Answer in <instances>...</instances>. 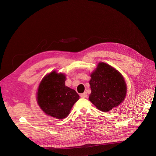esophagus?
Instances as JSON below:
<instances>
[{
	"mask_svg": "<svg viewBox=\"0 0 156 156\" xmlns=\"http://www.w3.org/2000/svg\"><path fill=\"white\" fill-rule=\"evenodd\" d=\"M80 97L81 98H87V92H84L83 94H80Z\"/></svg>",
	"mask_w": 156,
	"mask_h": 156,
	"instance_id": "obj_1",
	"label": "esophagus"
}]
</instances>
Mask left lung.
<instances>
[{"mask_svg": "<svg viewBox=\"0 0 156 156\" xmlns=\"http://www.w3.org/2000/svg\"><path fill=\"white\" fill-rule=\"evenodd\" d=\"M89 100L103 112L117 107L125 99L126 85L121 73L105 62H99L90 75Z\"/></svg>", "mask_w": 156, "mask_h": 156, "instance_id": "left-lung-1", "label": "left lung"}]
</instances>
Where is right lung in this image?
Instances as JSON below:
<instances>
[{
    "label": "right lung",
    "instance_id": "right-lung-1",
    "mask_svg": "<svg viewBox=\"0 0 156 156\" xmlns=\"http://www.w3.org/2000/svg\"><path fill=\"white\" fill-rule=\"evenodd\" d=\"M66 76L52 71L41 81L37 95L38 105L47 115L57 119L66 118L80 98L75 90L65 85Z\"/></svg>",
    "mask_w": 156,
    "mask_h": 156
}]
</instances>
